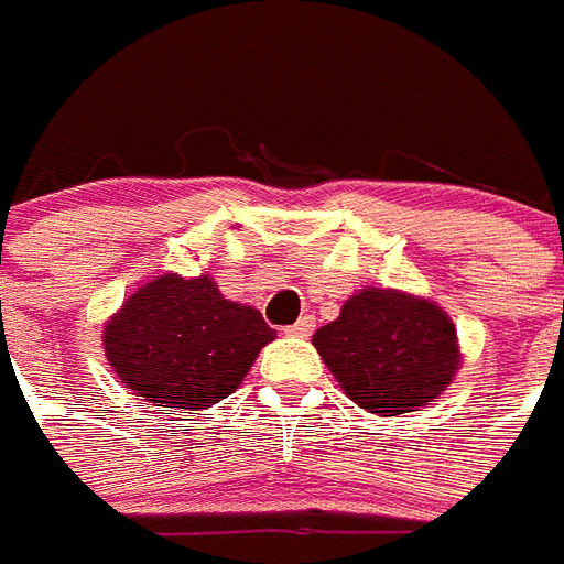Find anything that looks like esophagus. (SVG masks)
Segmentation results:
<instances>
[{
	"mask_svg": "<svg viewBox=\"0 0 564 564\" xmlns=\"http://www.w3.org/2000/svg\"><path fill=\"white\" fill-rule=\"evenodd\" d=\"M314 316H302L299 323H293L290 328H283V335H290V337H311L314 335Z\"/></svg>",
	"mask_w": 564,
	"mask_h": 564,
	"instance_id": "esophagus-1",
	"label": "esophagus"
}]
</instances>
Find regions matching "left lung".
Returning <instances> with one entry per match:
<instances>
[{
	"instance_id": "8db88e82",
	"label": "left lung",
	"mask_w": 564,
	"mask_h": 564,
	"mask_svg": "<svg viewBox=\"0 0 564 564\" xmlns=\"http://www.w3.org/2000/svg\"><path fill=\"white\" fill-rule=\"evenodd\" d=\"M349 400L382 419L431 406L460 367L457 328L440 304L367 286L314 335Z\"/></svg>"
}]
</instances>
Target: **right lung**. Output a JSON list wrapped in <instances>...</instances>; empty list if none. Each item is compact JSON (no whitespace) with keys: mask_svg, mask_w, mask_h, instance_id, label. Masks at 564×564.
Listing matches in <instances>:
<instances>
[{"mask_svg":"<svg viewBox=\"0 0 564 564\" xmlns=\"http://www.w3.org/2000/svg\"><path fill=\"white\" fill-rule=\"evenodd\" d=\"M274 340L260 311L229 302L208 274H161L128 295L104 325L107 361L137 398L197 412L232 394Z\"/></svg>","mask_w":564,"mask_h":564,"instance_id":"add662e5","label":"right lung"}]
</instances>
